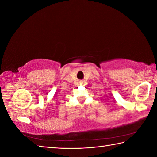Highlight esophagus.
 <instances>
[{"mask_svg": "<svg viewBox=\"0 0 157 157\" xmlns=\"http://www.w3.org/2000/svg\"><path fill=\"white\" fill-rule=\"evenodd\" d=\"M83 84V82H80V84Z\"/></svg>", "mask_w": 157, "mask_h": 157, "instance_id": "34e87169", "label": "esophagus"}]
</instances>
